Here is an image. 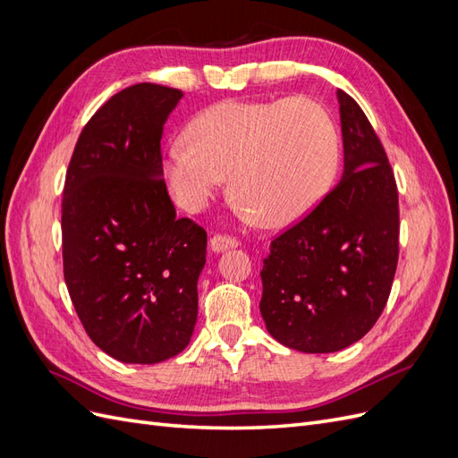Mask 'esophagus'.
Segmentation results:
<instances>
[{
  "mask_svg": "<svg viewBox=\"0 0 458 458\" xmlns=\"http://www.w3.org/2000/svg\"><path fill=\"white\" fill-rule=\"evenodd\" d=\"M239 241L233 239V237H225V234H214L210 239V250L212 252H224L229 250V248H237Z\"/></svg>",
  "mask_w": 458,
  "mask_h": 458,
  "instance_id": "esophagus-1",
  "label": "esophagus"
}]
</instances>
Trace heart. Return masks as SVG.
Instances as JSON below:
<instances>
[{
  "label": "heart",
  "mask_w": 458,
  "mask_h": 458,
  "mask_svg": "<svg viewBox=\"0 0 458 458\" xmlns=\"http://www.w3.org/2000/svg\"><path fill=\"white\" fill-rule=\"evenodd\" d=\"M187 145L165 152L164 177L189 212L210 202L229 175V192L246 217L283 227L306 216L338 170V131L308 97L224 101L187 128Z\"/></svg>",
  "instance_id": "1"
}]
</instances>
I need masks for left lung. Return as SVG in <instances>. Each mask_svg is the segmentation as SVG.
Returning a JSON list of instances; mask_svg holds the SVG:
<instances>
[{
	"label": "left lung",
	"mask_w": 458,
	"mask_h": 458,
	"mask_svg": "<svg viewBox=\"0 0 458 458\" xmlns=\"http://www.w3.org/2000/svg\"><path fill=\"white\" fill-rule=\"evenodd\" d=\"M340 183L263 259L259 311L269 335L303 353L361 340L390 296L399 256L397 185L369 118L338 89Z\"/></svg>",
	"instance_id": "1"
}]
</instances>
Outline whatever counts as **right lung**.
<instances>
[{
  "label": "right lung",
  "instance_id": "add662e5",
  "mask_svg": "<svg viewBox=\"0 0 458 458\" xmlns=\"http://www.w3.org/2000/svg\"><path fill=\"white\" fill-rule=\"evenodd\" d=\"M183 93L122 89L81 130L63 195V267L95 345L122 363L152 365L183 352L199 313L206 231L175 217L160 140Z\"/></svg>",
  "mask_w": 458,
  "mask_h": 458
}]
</instances>
